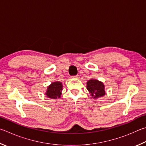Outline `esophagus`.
Here are the masks:
<instances>
[{"label":"esophagus","mask_w":146,"mask_h":146,"mask_svg":"<svg viewBox=\"0 0 146 146\" xmlns=\"http://www.w3.org/2000/svg\"><path fill=\"white\" fill-rule=\"evenodd\" d=\"M72 78H76V79H79L80 78V75H76V76H72Z\"/></svg>","instance_id":"34e87169"}]
</instances>
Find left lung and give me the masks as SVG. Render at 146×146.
Wrapping results in <instances>:
<instances>
[{
  "label": "left lung",
  "instance_id": "1",
  "mask_svg": "<svg viewBox=\"0 0 146 146\" xmlns=\"http://www.w3.org/2000/svg\"><path fill=\"white\" fill-rule=\"evenodd\" d=\"M86 88L90 92L92 98L98 99L106 94L105 86L102 81L96 79H91L86 82Z\"/></svg>",
  "mask_w": 146,
  "mask_h": 146
}]
</instances>
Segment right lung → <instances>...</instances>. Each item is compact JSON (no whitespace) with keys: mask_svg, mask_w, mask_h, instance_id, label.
<instances>
[{"mask_svg":"<svg viewBox=\"0 0 146 146\" xmlns=\"http://www.w3.org/2000/svg\"><path fill=\"white\" fill-rule=\"evenodd\" d=\"M63 90L62 83L59 81H54L50 85L47 86L45 95L47 98L56 99L61 98V92Z\"/></svg>","mask_w":146,"mask_h":146,"instance_id":"1","label":"right lung"}]
</instances>
